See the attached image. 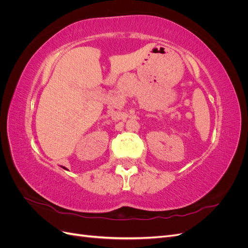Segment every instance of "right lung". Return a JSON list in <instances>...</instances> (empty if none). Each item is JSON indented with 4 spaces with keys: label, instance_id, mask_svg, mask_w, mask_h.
<instances>
[{
    "label": "right lung",
    "instance_id": "add662e5",
    "mask_svg": "<svg viewBox=\"0 0 248 248\" xmlns=\"http://www.w3.org/2000/svg\"><path fill=\"white\" fill-rule=\"evenodd\" d=\"M62 168H63V169H64V170H67V169H66V168H64V167H62Z\"/></svg>",
    "mask_w": 248,
    "mask_h": 248
}]
</instances>
